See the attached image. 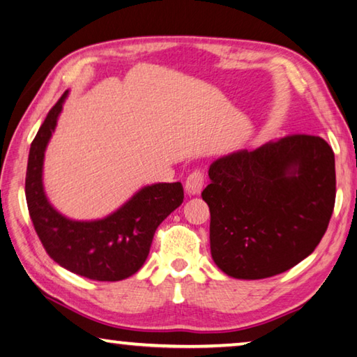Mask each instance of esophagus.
<instances>
[{"label": "esophagus", "mask_w": 357, "mask_h": 357, "mask_svg": "<svg viewBox=\"0 0 357 357\" xmlns=\"http://www.w3.org/2000/svg\"><path fill=\"white\" fill-rule=\"evenodd\" d=\"M206 183V174L203 170H195L192 172L185 179V190L190 193V195H198V193L203 190Z\"/></svg>", "instance_id": "obj_1"}]
</instances>
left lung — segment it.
<instances>
[{
  "mask_svg": "<svg viewBox=\"0 0 357 357\" xmlns=\"http://www.w3.org/2000/svg\"><path fill=\"white\" fill-rule=\"evenodd\" d=\"M201 197L211 211V255L238 280L284 273L312 252L335 203L334 151L291 134L217 159Z\"/></svg>",
  "mask_w": 357,
  "mask_h": 357,
  "instance_id": "1",
  "label": "left lung"
}]
</instances>
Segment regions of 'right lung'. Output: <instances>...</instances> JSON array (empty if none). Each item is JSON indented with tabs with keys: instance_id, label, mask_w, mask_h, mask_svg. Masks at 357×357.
<instances>
[{
	"instance_id": "obj_1",
	"label": "right lung",
	"mask_w": 357,
	"mask_h": 357,
	"mask_svg": "<svg viewBox=\"0 0 357 357\" xmlns=\"http://www.w3.org/2000/svg\"><path fill=\"white\" fill-rule=\"evenodd\" d=\"M51 107L32 140L26 168V203L38 238L48 256L71 273L95 281H121L146 261L158 226L181 206V183L146 185L111 215L95 222H75L61 215L43 192L42 168L63 100Z\"/></svg>"
}]
</instances>
